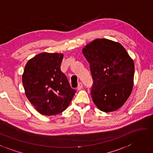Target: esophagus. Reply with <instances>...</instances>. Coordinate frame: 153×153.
Returning <instances> with one entry per match:
<instances>
[{"instance_id":"1","label":"esophagus","mask_w":153,"mask_h":153,"mask_svg":"<svg viewBox=\"0 0 153 153\" xmlns=\"http://www.w3.org/2000/svg\"><path fill=\"white\" fill-rule=\"evenodd\" d=\"M82 87H83L82 83L79 82V83H78V85H77V90H81V89L82 88Z\"/></svg>"}]
</instances>
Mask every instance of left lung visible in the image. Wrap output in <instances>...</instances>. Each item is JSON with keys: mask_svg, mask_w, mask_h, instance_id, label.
Here are the masks:
<instances>
[{"mask_svg": "<svg viewBox=\"0 0 153 153\" xmlns=\"http://www.w3.org/2000/svg\"><path fill=\"white\" fill-rule=\"evenodd\" d=\"M82 53L90 63L94 104L104 112L119 109L132 90L134 64L132 58L120 43L106 39L93 41Z\"/></svg>", "mask_w": 153, "mask_h": 153, "instance_id": "1", "label": "left lung"}]
</instances>
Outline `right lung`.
I'll return each instance as SVG.
<instances>
[{"mask_svg": "<svg viewBox=\"0 0 153 153\" xmlns=\"http://www.w3.org/2000/svg\"><path fill=\"white\" fill-rule=\"evenodd\" d=\"M62 53H41L27 62L22 76L27 98L37 112L52 116L68 108L76 90L61 71Z\"/></svg>", "mask_w": 153, "mask_h": 153, "instance_id": "right-lung-1", "label": "right lung"}]
</instances>
